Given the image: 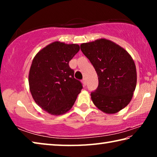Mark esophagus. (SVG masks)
<instances>
[{"instance_id":"34e87169","label":"esophagus","mask_w":157,"mask_h":157,"mask_svg":"<svg viewBox=\"0 0 157 157\" xmlns=\"http://www.w3.org/2000/svg\"><path fill=\"white\" fill-rule=\"evenodd\" d=\"M82 84H83V85H84V86H86V79H85V78H84V79H82Z\"/></svg>"}]
</instances>
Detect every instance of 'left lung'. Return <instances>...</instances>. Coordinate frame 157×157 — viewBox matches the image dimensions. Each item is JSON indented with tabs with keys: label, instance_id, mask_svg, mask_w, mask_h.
Returning <instances> with one entry per match:
<instances>
[{
	"label": "left lung",
	"instance_id": "1",
	"mask_svg": "<svg viewBox=\"0 0 157 157\" xmlns=\"http://www.w3.org/2000/svg\"><path fill=\"white\" fill-rule=\"evenodd\" d=\"M94 66L98 86L91 94L95 107L105 113H116L129 104L137 82L134 61L123 48L107 39L80 45Z\"/></svg>",
	"mask_w": 157,
	"mask_h": 157
}]
</instances>
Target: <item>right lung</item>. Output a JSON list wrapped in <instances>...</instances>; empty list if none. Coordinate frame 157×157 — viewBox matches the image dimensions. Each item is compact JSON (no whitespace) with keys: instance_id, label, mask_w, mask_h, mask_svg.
Wrapping results in <instances>:
<instances>
[{"instance_id":"obj_1","label":"right lung","mask_w":157,"mask_h":157,"mask_svg":"<svg viewBox=\"0 0 157 157\" xmlns=\"http://www.w3.org/2000/svg\"><path fill=\"white\" fill-rule=\"evenodd\" d=\"M79 50L78 44L54 41L39 50L32 62L28 75L31 95L51 115L68 112L82 89L68 65Z\"/></svg>"}]
</instances>
